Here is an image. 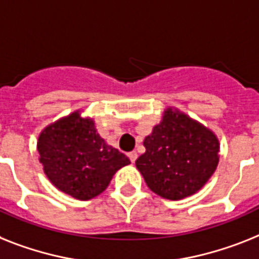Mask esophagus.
Here are the masks:
<instances>
[{
    "instance_id": "esophagus-1",
    "label": "esophagus",
    "mask_w": 259,
    "mask_h": 259,
    "mask_svg": "<svg viewBox=\"0 0 259 259\" xmlns=\"http://www.w3.org/2000/svg\"><path fill=\"white\" fill-rule=\"evenodd\" d=\"M128 157H130V160H131V163H135L136 159H138V153L135 152V151H132V152L128 153Z\"/></svg>"
}]
</instances>
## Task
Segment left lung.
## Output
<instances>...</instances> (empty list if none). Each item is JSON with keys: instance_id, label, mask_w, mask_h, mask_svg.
<instances>
[{"instance_id": "obj_1", "label": "left lung", "mask_w": 259, "mask_h": 259, "mask_svg": "<svg viewBox=\"0 0 259 259\" xmlns=\"http://www.w3.org/2000/svg\"><path fill=\"white\" fill-rule=\"evenodd\" d=\"M143 144L145 152L136 168L149 189L166 200L198 192L219 165L217 136L179 110L164 111L163 120Z\"/></svg>"}]
</instances>
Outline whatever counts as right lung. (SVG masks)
<instances>
[{"mask_svg": "<svg viewBox=\"0 0 259 259\" xmlns=\"http://www.w3.org/2000/svg\"><path fill=\"white\" fill-rule=\"evenodd\" d=\"M39 161L53 185L78 200H91L108 187L116 170L131 163L104 142L95 123L75 111L40 132Z\"/></svg>", "mask_w": 259, "mask_h": 259, "instance_id": "obj_1", "label": "right lung"}]
</instances>
